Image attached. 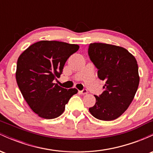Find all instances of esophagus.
<instances>
[{"mask_svg":"<svg viewBox=\"0 0 153 153\" xmlns=\"http://www.w3.org/2000/svg\"><path fill=\"white\" fill-rule=\"evenodd\" d=\"M79 93H80V94H82V95H85V94H88V91L86 90V89H83V90L79 91Z\"/></svg>","mask_w":153,"mask_h":153,"instance_id":"obj_1","label":"esophagus"}]
</instances>
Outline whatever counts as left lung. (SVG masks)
Masks as SVG:
<instances>
[{"label":"left lung","instance_id":"1","mask_svg":"<svg viewBox=\"0 0 153 153\" xmlns=\"http://www.w3.org/2000/svg\"><path fill=\"white\" fill-rule=\"evenodd\" d=\"M88 52L98 69V77L106 81L105 91L95 96L96 103L89 111L100 120H114L134 99L140 82L137 62L126 49L108 44L91 43Z\"/></svg>","mask_w":153,"mask_h":153}]
</instances>
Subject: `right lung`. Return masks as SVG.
Segmentation results:
<instances>
[{
  "instance_id": "add662e5",
  "label": "right lung",
  "mask_w": 153,
  "mask_h": 153,
  "mask_svg": "<svg viewBox=\"0 0 153 153\" xmlns=\"http://www.w3.org/2000/svg\"><path fill=\"white\" fill-rule=\"evenodd\" d=\"M78 45L58 41H40L19 56L16 78L26 103L44 119L57 118L76 88L66 89L54 83L59 78L67 59L78 50Z\"/></svg>"
}]
</instances>
